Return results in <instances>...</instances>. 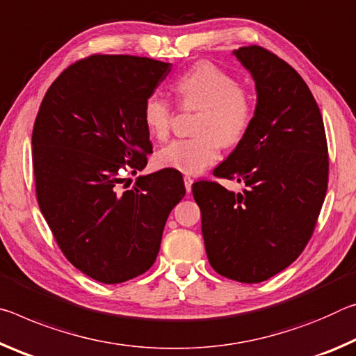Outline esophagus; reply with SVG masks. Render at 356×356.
Returning <instances> with one entry per match:
<instances>
[{
    "instance_id": "obj_1",
    "label": "esophagus",
    "mask_w": 356,
    "mask_h": 356,
    "mask_svg": "<svg viewBox=\"0 0 356 356\" xmlns=\"http://www.w3.org/2000/svg\"><path fill=\"white\" fill-rule=\"evenodd\" d=\"M192 183H194V179L191 177H184V186H186V191L191 192L192 191Z\"/></svg>"
}]
</instances>
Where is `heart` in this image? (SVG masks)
<instances>
[{"mask_svg":"<svg viewBox=\"0 0 356 356\" xmlns=\"http://www.w3.org/2000/svg\"><path fill=\"white\" fill-rule=\"evenodd\" d=\"M173 91L183 110H199L197 136L175 140L157 151V167L197 175L218 161L220 145L233 148L246 138L254 123V97L232 74L213 63H195L175 80ZM142 116L151 137L162 142L170 136L175 110L167 99L148 96Z\"/></svg>","mask_w":356,"mask_h":356,"instance_id":"obj_1","label":"heart"}]
</instances>
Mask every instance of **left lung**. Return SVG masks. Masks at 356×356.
Masks as SVG:
<instances>
[{
    "label": "left lung",
    "instance_id": "left-lung-1",
    "mask_svg": "<svg viewBox=\"0 0 356 356\" xmlns=\"http://www.w3.org/2000/svg\"><path fill=\"white\" fill-rule=\"evenodd\" d=\"M255 81L257 106L246 138L214 177L236 179L240 194L197 181L209 265L232 281L257 284L285 270L309 243L328 188L322 113L301 75L260 45L233 51Z\"/></svg>",
    "mask_w": 356,
    "mask_h": 356
}]
</instances>
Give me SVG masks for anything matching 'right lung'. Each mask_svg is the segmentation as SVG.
<instances>
[{
    "mask_svg": "<svg viewBox=\"0 0 356 356\" xmlns=\"http://www.w3.org/2000/svg\"><path fill=\"white\" fill-rule=\"evenodd\" d=\"M170 63L91 55L58 75L33 127L40 211L71 264L102 284L148 271L173 207L186 194L179 172L164 168L121 186L153 153L143 104Z\"/></svg>",
    "mask_w": 356,
    "mask_h": 356,
    "instance_id": "1",
    "label": "right lung"
}]
</instances>
